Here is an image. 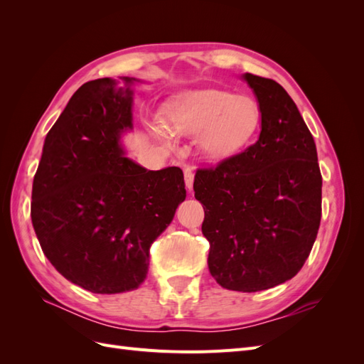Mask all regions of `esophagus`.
<instances>
[{
	"mask_svg": "<svg viewBox=\"0 0 364 364\" xmlns=\"http://www.w3.org/2000/svg\"><path fill=\"white\" fill-rule=\"evenodd\" d=\"M183 176H185V185H186V188H188V190L191 191V190H193V183H194V168L185 167Z\"/></svg>",
	"mask_w": 364,
	"mask_h": 364,
	"instance_id": "obj_1",
	"label": "esophagus"
}]
</instances>
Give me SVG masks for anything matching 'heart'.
<instances>
[{
  "instance_id": "heart-1",
  "label": "heart",
  "mask_w": 364,
  "mask_h": 364,
  "mask_svg": "<svg viewBox=\"0 0 364 364\" xmlns=\"http://www.w3.org/2000/svg\"><path fill=\"white\" fill-rule=\"evenodd\" d=\"M261 127V107L255 98L222 90L186 92L165 111V127L151 124V134L162 141L173 135L197 138V149L206 159L220 161L243 150Z\"/></svg>"
}]
</instances>
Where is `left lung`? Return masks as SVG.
I'll list each match as a JSON object with an SVG mask.
<instances>
[{"label": "left lung", "instance_id": "8db88e82", "mask_svg": "<svg viewBox=\"0 0 364 364\" xmlns=\"http://www.w3.org/2000/svg\"><path fill=\"white\" fill-rule=\"evenodd\" d=\"M261 107L259 138L199 168L208 267L223 289L267 290L291 279L313 249L322 217V174L311 132L284 87L245 74Z\"/></svg>", "mask_w": 364, "mask_h": 364}]
</instances>
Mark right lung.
Here are the masks:
<instances>
[{
	"label": "right lung",
	"mask_w": 364,
	"mask_h": 364,
	"mask_svg": "<svg viewBox=\"0 0 364 364\" xmlns=\"http://www.w3.org/2000/svg\"><path fill=\"white\" fill-rule=\"evenodd\" d=\"M127 129L130 87L109 77L86 82L47 134L33 179L30 214L42 252L92 293L144 282L150 246L186 196L179 167L151 171L124 158L119 138Z\"/></svg>",
	"instance_id": "right-lung-1"
}]
</instances>
